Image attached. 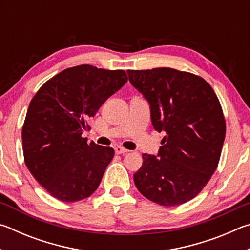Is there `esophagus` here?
Here are the masks:
<instances>
[{
    "label": "esophagus",
    "mask_w": 250,
    "mask_h": 250,
    "mask_svg": "<svg viewBox=\"0 0 250 250\" xmlns=\"http://www.w3.org/2000/svg\"><path fill=\"white\" fill-rule=\"evenodd\" d=\"M115 152L117 154H125V153H126V152H129L128 150L126 149H125V147H122V146H115Z\"/></svg>",
    "instance_id": "obj_1"
}]
</instances>
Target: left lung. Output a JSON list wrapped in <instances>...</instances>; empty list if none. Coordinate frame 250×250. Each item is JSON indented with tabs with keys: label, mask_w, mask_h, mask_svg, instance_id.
<instances>
[{
	"label": "left lung",
	"mask_w": 250,
	"mask_h": 250,
	"mask_svg": "<svg viewBox=\"0 0 250 250\" xmlns=\"http://www.w3.org/2000/svg\"><path fill=\"white\" fill-rule=\"evenodd\" d=\"M128 75L150 104L153 128L166 133L158 155L142 154L134 184L156 204H183L202 191L218 166L226 132L221 104L204 79L186 71L162 67Z\"/></svg>",
	"instance_id": "1"
}]
</instances>
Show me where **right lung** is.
<instances>
[{
    "label": "right lung",
    "mask_w": 250,
    "mask_h": 250,
    "mask_svg": "<svg viewBox=\"0 0 250 250\" xmlns=\"http://www.w3.org/2000/svg\"><path fill=\"white\" fill-rule=\"evenodd\" d=\"M126 82L125 70L80 65L54 76L33 97L22 130L24 160L53 197L77 202L98 188L115 151L88 143L82 134Z\"/></svg>",
    "instance_id": "1"
}]
</instances>
